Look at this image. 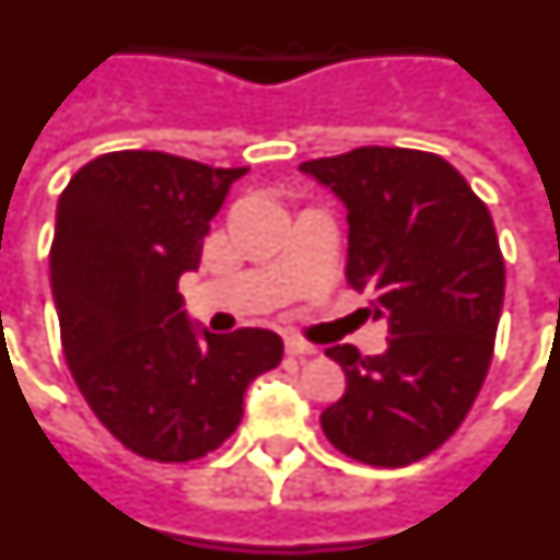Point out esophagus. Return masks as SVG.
Masks as SVG:
<instances>
[{
    "instance_id": "1",
    "label": "esophagus",
    "mask_w": 560,
    "mask_h": 560,
    "mask_svg": "<svg viewBox=\"0 0 560 560\" xmlns=\"http://www.w3.org/2000/svg\"><path fill=\"white\" fill-rule=\"evenodd\" d=\"M284 352L293 355V359H304V355H316V347L302 341V338H288V341H284Z\"/></svg>"
}]
</instances>
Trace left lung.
<instances>
[{
	"mask_svg": "<svg viewBox=\"0 0 560 560\" xmlns=\"http://www.w3.org/2000/svg\"><path fill=\"white\" fill-rule=\"evenodd\" d=\"M302 171L347 205V284L389 330L384 355L327 350L347 389L322 412L324 435L370 467L421 462L462 427L495 350L504 256L490 210L427 150L370 144Z\"/></svg>",
	"mask_w": 560,
	"mask_h": 560,
	"instance_id": "obj_1",
	"label": "left lung"
}]
</instances>
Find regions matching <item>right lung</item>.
<instances>
[{"mask_svg":"<svg viewBox=\"0 0 560 560\" xmlns=\"http://www.w3.org/2000/svg\"><path fill=\"white\" fill-rule=\"evenodd\" d=\"M244 173L116 150L79 167L59 199L50 284L65 359L93 416L150 462H196L222 447L247 384L284 352L258 327L199 336L178 295Z\"/></svg>","mask_w":560,"mask_h":560,"instance_id":"add662e5","label":"right lung"}]
</instances>
